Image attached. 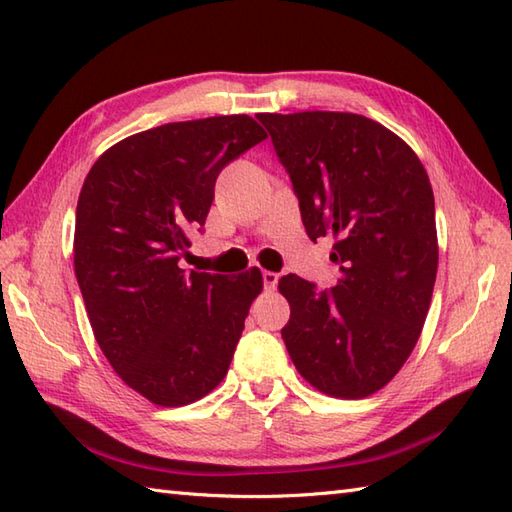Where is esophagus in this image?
<instances>
[{"label":"esophagus","mask_w":512,"mask_h":512,"mask_svg":"<svg viewBox=\"0 0 512 512\" xmlns=\"http://www.w3.org/2000/svg\"><path fill=\"white\" fill-rule=\"evenodd\" d=\"M278 278H280V276L276 274V271H263V285H265V289H267V291L276 289Z\"/></svg>","instance_id":"1"}]
</instances>
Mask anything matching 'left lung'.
Instances as JSON below:
<instances>
[{
  "label": "left lung",
  "mask_w": 512,
  "mask_h": 512,
  "mask_svg": "<svg viewBox=\"0 0 512 512\" xmlns=\"http://www.w3.org/2000/svg\"><path fill=\"white\" fill-rule=\"evenodd\" d=\"M300 201L311 241L335 236L339 278L317 291L282 276L291 306L282 339L313 388L363 399L414 350L438 269L436 208L416 153L357 113H258Z\"/></svg>",
  "instance_id": "1"
}]
</instances>
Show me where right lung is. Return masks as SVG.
I'll return each mask as SVG.
<instances>
[{"label":"right lung","mask_w":512,"mask_h":512,"mask_svg":"<svg viewBox=\"0 0 512 512\" xmlns=\"http://www.w3.org/2000/svg\"><path fill=\"white\" fill-rule=\"evenodd\" d=\"M249 116L170 122L113 144L76 206L74 271L96 342L118 377L162 407L223 381L260 269L227 278L179 267L221 170L263 142Z\"/></svg>","instance_id":"right-lung-1"}]
</instances>
